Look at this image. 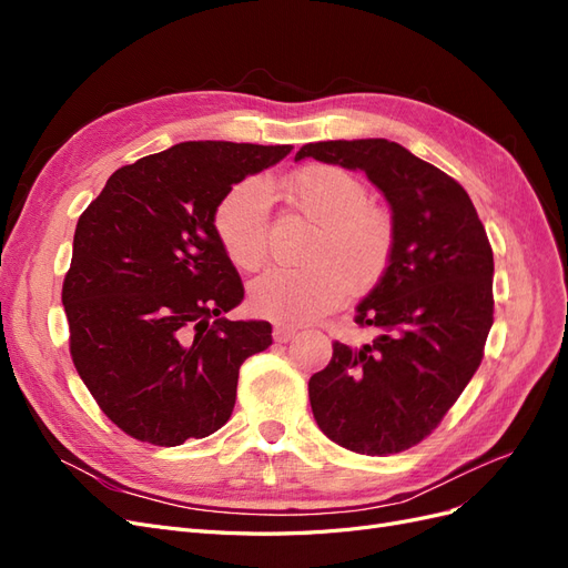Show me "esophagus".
<instances>
[{
	"mask_svg": "<svg viewBox=\"0 0 568 568\" xmlns=\"http://www.w3.org/2000/svg\"><path fill=\"white\" fill-rule=\"evenodd\" d=\"M296 336V329L294 326H286V324H277L274 326V341L277 343H286Z\"/></svg>",
	"mask_w": 568,
	"mask_h": 568,
	"instance_id": "34e87169",
	"label": "esophagus"
}]
</instances>
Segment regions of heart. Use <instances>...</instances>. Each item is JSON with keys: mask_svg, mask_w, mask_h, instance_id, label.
Here are the masks:
<instances>
[{"mask_svg": "<svg viewBox=\"0 0 568 568\" xmlns=\"http://www.w3.org/2000/svg\"><path fill=\"white\" fill-rule=\"evenodd\" d=\"M284 192L298 211L317 222L303 270H270L251 284L255 315L305 324L332 313L348 288L365 294L382 282L395 246L393 220L367 203L365 182L348 170L317 163L284 182H242L215 209V234L230 261L242 270L261 267L267 255L270 194Z\"/></svg>", "mask_w": 568, "mask_h": 568, "instance_id": "heart-1", "label": "heart"}]
</instances>
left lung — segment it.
Here are the masks:
<instances>
[{
    "mask_svg": "<svg viewBox=\"0 0 568 568\" xmlns=\"http://www.w3.org/2000/svg\"><path fill=\"white\" fill-rule=\"evenodd\" d=\"M363 170L393 211L395 246L382 282L359 301L365 346L334 341L311 376L317 426L341 448L386 457L440 424L484 359L493 326V248L464 186L388 140L305 144L296 161Z\"/></svg>",
    "mask_w": 568,
    "mask_h": 568,
    "instance_id": "obj_1",
    "label": "left lung"
}]
</instances>
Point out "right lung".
Listing matches in <instances>:
<instances>
[{"label": "right lung", "instance_id": "right-lung-1", "mask_svg": "<svg viewBox=\"0 0 568 568\" xmlns=\"http://www.w3.org/2000/svg\"><path fill=\"white\" fill-rule=\"evenodd\" d=\"M291 149L182 142L118 168L80 215L61 291L71 357L120 432L173 448L230 419L239 367L272 326L222 317L244 284L215 209Z\"/></svg>", "mask_w": 568, "mask_h": 568}]
</instances>
